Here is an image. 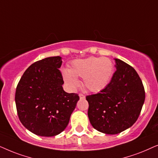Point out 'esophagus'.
<instances>
[{
    "instance_id": "obj_1",
    "label": "esophagus",
    "mask_w": 158,
    "mask_h": 158,
    "mask_svg": "<svg viewBox=\"0 0 158 158\" xmlns=\"http://www.w3.org/2000/svg\"><path fill=\"white\" fill-rule=\"evenodd\" d=\"M79 96L80 99H85V95H84V94H79Z\"/></svg>"
}]
</instances>
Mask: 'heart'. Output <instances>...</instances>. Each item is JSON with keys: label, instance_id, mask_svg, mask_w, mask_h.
<instances>
[{"label": "heart", "instance_id": "b5f03b06", "mask_svg": "<svg viewBox=\"0 0 158 158\" xmlns=\"http://www.w3.org/2000/svg\"><path fill=\"white\" fill-rule=\"evenodd\" d=\"M113 69V62L108 58L89 57L73 60L69 69L62 70V76L71 91H74L80 85L77 77H81L84 78V85L89 91L99 92L110 82Z\"/></svg>", "mask_w": 158, "mask_h": 158}]
</instances>
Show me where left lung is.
<instances>
[{
  "instance_id": "8db88e82",
  "label": "left lung",
  "mask_w": 158,
  "mask_h": 158,
  "mask_svg": "<svg viewBox=\"0 0 158 158\" xmlns=\"http://www.w3.org/2000/svg\"><path fill=\"white\" fill-rule=\"evenodd\" d=\"M116 69L108 86L100 93L86 97L88 117L94 129L106 134H117L137 120L144 102L142 81L133 67L114 58Z\"/></svg>"
}]
</instances>
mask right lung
Wrapping results in <instances>:
<instances>
[{
    "label": "right lung",
    "mask_w": 158,
    "mask_h": 158,
    "mask_svg": "<svg viewBox=\"0 0 158 158\" xmlns=\"http://www.w3.org/2000/svg\"><path fill=\"white\" fill-rule=\"evenodd\" d=\"M60 56L34 63L25 71L16 89L15 102L19 118L31 133L53 136L69 124L79 97L63 89Z\"/></svg>",
    "instance_id": "obj_1"
}]
</instances>
